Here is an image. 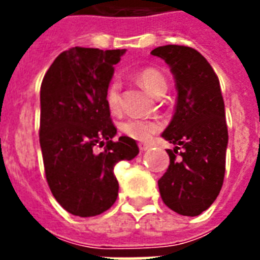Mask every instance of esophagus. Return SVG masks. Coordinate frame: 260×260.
Here are the masks:
<instances>
[{
  "mask_svg": "<svg viewBox=\"0 0 260 260\" xmlns=\"http://www.w3.org/2000/svg\"><path fill=\"white\" fill-rule=\"evenodd\" d=\"M139 150L140 151L150 150V146H148V144H144V143H139Z\"/></svg>",
  "mask_w": 260,
  "mask_h": 260,
  "instance_id": "obj_1",
  "label": "esophagus"
}]
</instances>
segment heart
Here are the masks:
<instances>
[{
	"mask_svg": "<svg viewBox=\"0 0 260 260\" xmlns=\"http://www.w3.org/2000/svg\"><path fill=\"white\" fill-rule=\"evenodd\" d=\"M139 83L154 97H158L159 94L166 93L167 82L166 78L163 77L158 70L155 69H146L140 71L138 77ZM120 82L114 79L110 82L106 90V105L109 108L112 113H118L121 108V95H120ZM160 122L156 120L150 118H129L126 121L121 122L120 129L125 136L139 142H146L160 129Z\"/></svg>",
	"mask_w": 260,
	"mask_h": 260,
	"instance_id": "1",
	"label": "heart"
}]
</instances>
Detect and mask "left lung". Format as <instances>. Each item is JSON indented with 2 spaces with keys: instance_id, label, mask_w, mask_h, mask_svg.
Instances as JSON below:
<instances>
[{
  "instance_id": "obj_1",
  "label": "left lung",
  "mask_w": 260,
  "mask_h": 260,
  "mask_svg": "<svg viewBox=\"0 0 260 260\" xmlns=\"http://www.w3.org/2000/svg\"><path fill=\"white\" fill-rule=\"evenodd\" d=\"M151 54L169 64L178 91L175 113L162 134L175 148L167 150L170 166L158 181L159 191L171 210L194 217L213 204L224 182L228 128L220 82L194 48L169 44Z\"/></svg>"
}]
</instances>
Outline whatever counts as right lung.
I'll use <instances>...</instances> for the list:
<instances>
[{"mask_svg": "<svg viewBox=\"0 0 260 260\" xmlns=\"http://www.w3.org/2000/svg\"><path fill=\"white\" fill-rule=\"evenodd\" d=\"M125 50L73 47L55 59L40 87V147L55 200L79 217L104 213L118 196L113 169L139 154L110 120L106 90ZM105 145L97 153L95 147Z\"/></svg>", "mask_w": 260, "mask_h": 260, "instance_id": "right-lung-1", "label": "right lung"}]
</instances>
